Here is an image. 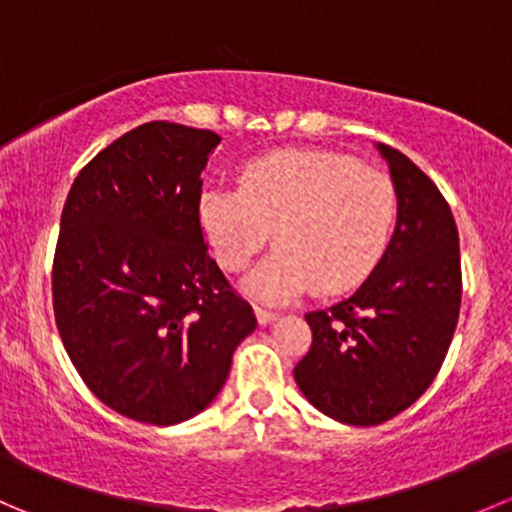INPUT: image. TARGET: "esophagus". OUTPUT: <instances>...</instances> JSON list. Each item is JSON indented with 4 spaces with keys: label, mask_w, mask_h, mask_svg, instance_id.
I'll list each match as a JSON object with an SVG mask.
<instances>
[{
    "label": "esophagus",
    "mask_w": 512,
    "mask_h": 512,
    "mask_svg": "<svg viewBox=\"0 0 512 512\" xmlns=\"http://www.w3.org/2000/svg\"><path fill=\"white\" fill-rule=\"evenodd\" d=\"M255 314H257V322L260 324H272L277 317H280V314L272 312V309H265V307H255Z\"/></svg>",
    "instance_id": "esophagus-1"
}]
</instances>
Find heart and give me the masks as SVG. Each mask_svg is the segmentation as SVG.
Wrapping results in <instances>:
<instances>
[{"instance_id": "heart-1", "label": "heart", "mask_w": 512, "mask_h": 512, "mask_svg": "<svg viewBox=\"0 0 512 512\" xmlns=\"http://www.w3.org/2000/svg\"><path fill=\"white\" fill-rule=\"evenodd\" d=\"M198 218L227 272L245 270L275 230L277 250L247 289L285 302L312 287L347 292L369 277L394 232L396 190L342 153L275 151L242 168L240 190H203Z\"/></svg>"}]
</instances>
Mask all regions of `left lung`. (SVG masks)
Masks as SVG:
<instances>
[{
  "instance_id": "8db88e82",
  "label": "left lung",
  "mask_w": 512,
  "mask_h": 512,
  "mask_svg": "<svg viewBox=\"0 0 512 512\" xmlns=\"http://www.w3.org/2000/svg\"><path fill=\"white\" fill-rule=\"evenodd\" d=\"M389 163L399 213L379 265L349 299L304 314L312 347L294 366L309 404L349 426H376L431 386L461 312V252L451 208L396 148Z\"/></svg>"
}]
</instances>
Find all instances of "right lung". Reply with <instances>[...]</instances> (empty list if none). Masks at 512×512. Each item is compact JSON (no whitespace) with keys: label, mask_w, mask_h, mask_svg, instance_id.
<instances>
[{"label":"right lung","mask_w":512,"mask_h":512,"mask_svg":"<svg viewBox=\"0 0 512 512\" xmlns=\"http://www.w3.org/2000/svg\"><path fill=\"white\" fill-rule=\"evenodd\" d=\"M218 143L213 131L143 123L84 165L64 203L56 327L84 384L133 421L173 426L208 409L257 327L198 218Z\"/></svg>","instance_id":"right-lung-1"}]
</instances>
